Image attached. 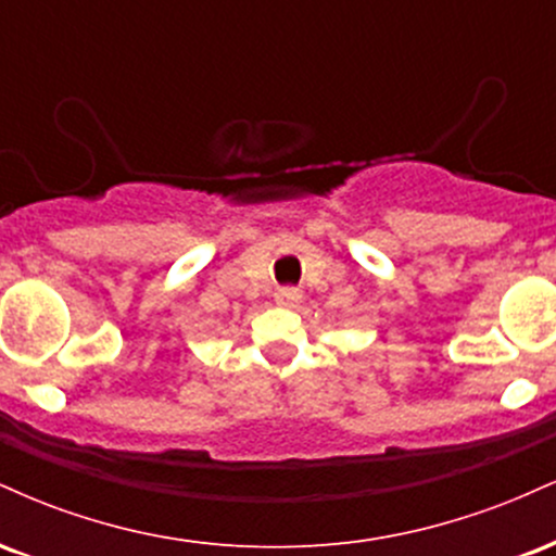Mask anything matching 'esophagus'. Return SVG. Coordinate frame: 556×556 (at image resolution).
<instances>
[{"instance_id": "34e87169", "label": "esophagus", "mask_w": 556, "mask_h": 556, "mask_svg": "<svg viewBox=\"0 0 556 556\" xmlns=\"http://www.w3.org/2000/svg\"><path fill=\"white\" fill-rule=\"evenodd\" d=\"M274 300H277L279 305H295L298 300H300V290L298 287H277V290H274Z\"/></svg>"}]
</instances>
